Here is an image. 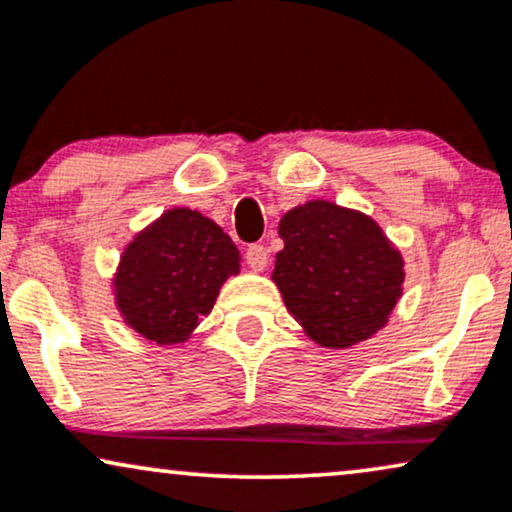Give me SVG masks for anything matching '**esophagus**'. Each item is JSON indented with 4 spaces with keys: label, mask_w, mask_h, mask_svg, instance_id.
Segmentation results:
<instances>
[{
    "label": "esophagus",
    "mask_w": 512,
    "mask_h": 512,
    "mask_svg": "<svg viewBox=\"0 0 512 512\" xmlns=\"http://www.w3.org/2000/svg\"><path fill=\"white\" fill-rule=\"evenodd\" d=\"M244 258H247L251 270L261 272V270H265V265H268V249H265L263 244H251V247L247 249V254H244Z\"/></svg>",
    "instance_id": "obj_1"
}]
</instances>
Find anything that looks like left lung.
<instances>
[{"mask_svg": "<svg viewBox=\"0 0 512 512\" xmlns=\"http://www.w3.org/2000/svg\"><path fill=\"white\" fill-rule=\"evenodd\" d=\"M275 280L284 305L322 348H350L386 327L404 261L374 218L313 199L280 221Z\"/></svg>", "mask_w": 512, "mask_h": 512, "instance_id": "8db88e82", "label": "left lung"}]
</instances>
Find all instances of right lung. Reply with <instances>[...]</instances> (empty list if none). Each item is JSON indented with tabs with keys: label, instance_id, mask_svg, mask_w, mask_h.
Returning a JSON list of instances; mask_svg holds the SVG:
<instances>
[{
	"label": "right lung",
	"instance_id": "add662e5",
	"mask_svg": "<svg viewBox=\"0 0 512 512\" xmlns=\"http://www.w3.org/2000/svg\"><path fill=\"white\" fill-rule=\"evenodd\" d=\"M237 272L240 251L223 228L199 211L169 209L126 244L112 280L117 310L150 343H183Z\"/></svg>",
	"mask_w": 512,
	"mask_h": 512
}]
</instances>
